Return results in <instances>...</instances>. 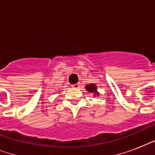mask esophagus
Here are the masks:
<instances>
[{
	"label": "esophagus",
	"mask_w": 155,
	"mask_h": 155,
	"mask_svg": "<svg viewBox=\"0 0 155 155\" xmlns=\"http://www.w3.org/2000/svg\"><path fill=\"white\" fill-rule=\"evenodd\" d=\"M71 87H72V88H75V89H77V88H79V87H80V84H75L71 85Z\"/></svg>",
	"instance_id": "esophagus-1"
}]
</instances>
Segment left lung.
<instances>
[{
    "label": "left lung",
    "instance_id": "left-lung-1",
    "mask_svg": "<svg viewBox=\"0 0 155 155\" xmlns=\"http://www.w3.org/2000/svg\"><path fill=\"white\" fill-rule=\"evenodd\" d=\"M85 88H86V90H87V92H94V93H96L97 95H99V93L97 92V86L95 84H90L87 85V86L85 87Z\"/></svg>",
    "mask_w": 155,
    "mask_h": 155
}]
</instances>
